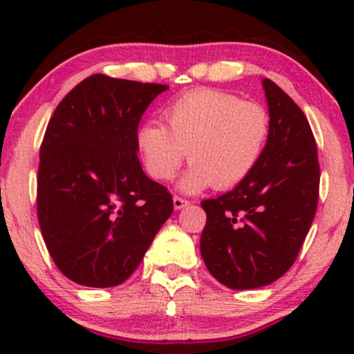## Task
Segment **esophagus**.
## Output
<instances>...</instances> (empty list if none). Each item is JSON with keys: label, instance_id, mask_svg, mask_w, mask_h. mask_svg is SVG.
<instances>
[{"label": "esophagus", "instance_id": "1", "mask_svg": "<svg viewBox=\"0 0 354 354\" xmlns=\"http://www.w3.org/2000/svg\"><path fill=\"white\" fill-rule=\"evenodd\" d=\"M188 205H189V201L185 200V198H180V196H174L173 198L174 209H183V208H185V206H188Z\"/></svg>", "mask_w": 354, "mask_h": 354}]
</instances>
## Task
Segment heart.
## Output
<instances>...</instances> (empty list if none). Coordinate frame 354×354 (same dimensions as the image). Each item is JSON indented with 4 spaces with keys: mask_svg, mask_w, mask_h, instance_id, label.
Segmentation results:
<instances>
[{
    "mask_svg": "<svg viewBox=\"0 0 354 354\" xmlns=\"http://www.w3.org/2000/svg\"><path fill=\"white\" fill-rule=\"evenodd\" d=\"M163 124L143 123L136 148L146 171L158 181L173 180L183 160L189 168L180 180L185 193L208 186L230 188L254 169L270 136V115L256 101L218 89H194L163 111Z\"/></svg>",
    "mask_w": 354,
    "mask_h": 354,
    "instance_id": "heart-1",
    "label": "heart"
}]
</instances>
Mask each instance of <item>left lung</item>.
<instances>
[{
	"label": "left lung",
	"mask_w": 354,
	"mask_h": 354,
	"mask_svg": "<svg viewBox=\"0 0 354 354\" xmlns=\"http://www.w3.org/2000/svg\"><path fill=\"white\" fill-rule=\"evenodd\" d=\"M270 136L261 160L206 213L200 251L206 268L231 290H254L293 266L318 205L319 165L304 113L265 78Z\"/></svg>",
	"instance_id": "obj_1"
}]
</instances>
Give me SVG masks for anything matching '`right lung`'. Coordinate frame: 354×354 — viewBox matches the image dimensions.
<instances>
[{
	"label": "right lung",
	"instance_id": "add662e5",
	"mask_svg": "<svg viewBox=\"0 0 354 354\" xmlns=\"http://www.w3.org/2000/svg\"><path fill=\"white\" fill-rule=\"evenodd\" d=\"M166 84L93 75L53 113L38 169L39 228L71 281L118 286L173 213V198L138 160L136 131Z\"/></svg>",
	"mask_w": 354,
	"mask_h": 354
}]
</instances>
